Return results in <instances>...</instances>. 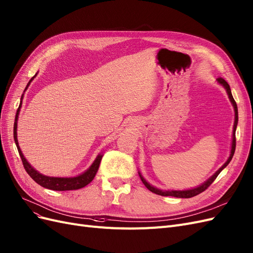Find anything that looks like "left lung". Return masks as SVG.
Here are the masks:
<instances>
[{"label":"left lung","instance_id":"left-lung-1","mask_svg":"<svg viewBox=\"0 0 253 253\" xmlns=\"http://www.w3.org/2000/svg\"><path fill=\"white\" fill-rule=\"evenodd\" d=\"M216 82L219 84H221L223 88L226 90V92H227V95L229 97V100L232 104V107L234 109V124H233V130H232V141H231V150H230V155L228 157L227 161H226L222 167L217 169L213 175L210 178L207 179L204 183H202L201 185H199L197 187H194V188H189V189H183V190H175V189H169V190H162V189H159L157 188L155 186H153L152 184H150L149 182H147L143 176L141 175L140 171H138L139 173V177H140L141 181L143 184L146 186V188L151 190L152 193L156 194V195H159V196H163V197H176V198H191V197H195L199 194H201L202 191H204L208 186H210L211 183L214 181V179L217 177V175L227 167V165L229 164V162L231 161L232 157H233V154H234V151H236V129H237V126H238V120H239V114H238V107H237V103L236 101H234L233 97H232V94H231V90H230V86L229 84L226 83L223 78H216Z\"/></svg>","mask_w":253,"mask_h":253}]
</instances>
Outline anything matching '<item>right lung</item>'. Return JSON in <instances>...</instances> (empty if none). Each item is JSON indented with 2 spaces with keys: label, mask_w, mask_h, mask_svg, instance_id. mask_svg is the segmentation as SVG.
I'll return each mask as SVG.
<instances>
[{
  "label": "right lung",
  "mask_w": 253,
  "mask_h": 253,
  "mask_svg": "<svg viewBox=\"0 0 253 253\" xmlns=\"http://www.w3.org/2000/svg\"><path fill=\"white\" fill-rule=\"evenodd\" d=\"M38 75V73L34 75L31 80L29 81V83L26 85V88L24 90V93L26 92V90L28 89V86L30 85L31 82L34 80V77ZM24 93L21 97V103L20 107L16 111V115H15V121H14V126H13V138H14V142L16 144L17 151H19V154L21 156V159L23 161V165L26 169V171L28 172V175L36 181L38 184H40L41 186L48 188V189H52V190H73V189H80L84 187L85 185H88L89 183L94 179L95 175L99 169V164L101 161V158L103 154H98L96 158L93 161V163L91 164V167L84 170V172L80 173V175L74 176V177H50V176H46L43 173H41L40 171H38L36 169H34L32 165L27 161V159L25 158V156L22 153V150L20 149L19 145V140H17V134H16V129H17V119H19V114L21 111V107H22V100L24 98Z\"/></svg>",
  "instance_id": "1"
}]
</instances>
